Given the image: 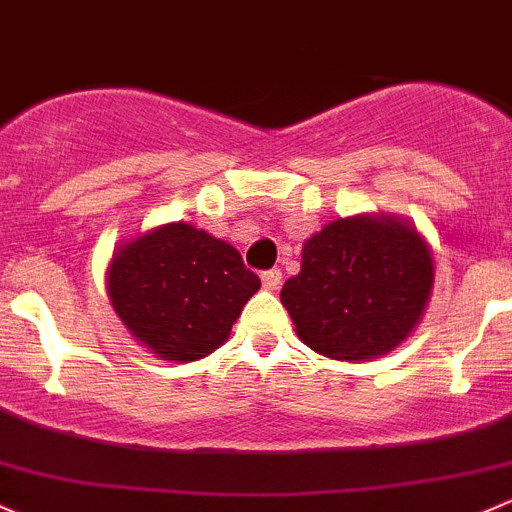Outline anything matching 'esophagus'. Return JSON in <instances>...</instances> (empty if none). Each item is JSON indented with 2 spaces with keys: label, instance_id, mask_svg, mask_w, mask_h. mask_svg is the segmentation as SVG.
<instances>
[{
  "label": "esophagus",
  "instance_id": "34e87169",
  "mask_svg": "<svg viewBox=\"0 0 512 512\" xmlns=\"http://www.w3.org/2000/svg\"><path fill=\"white\" fill-rule=\"evenodd\" d=\"M281 281H283V273L278 271V268H268V271L261 273V283L266 291H276V288L281 286Z\"/></svg>",
  "mask_w": 512,
  "mask_h": 512
}]
</instances>
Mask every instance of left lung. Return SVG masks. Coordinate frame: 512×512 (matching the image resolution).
Returning <instances> with one entry per match:
<instances>
[{
  "instance_id": "1",
  "label": "left lung",
  "mask_w": 512,
  "mask_h": 512,
  "mask_svg": "<svg viewBox=\"0 0 512 512\" xmlns=\"http://www.w3.org/2000/svg\"><path fill=\"white\" fill-rule=\"evenodd\" d=\"M434 263L412 226L394 219H337L305 241L303 266L281 303L310 350L333 360H370L419 323Z\"/></svg>"
}]
</instances>
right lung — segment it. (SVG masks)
Returning <instances> with one entry per match:
<instances>
[{"label": "right lung", "instance_id": "1", "mask_svg": "<svg viewBox=\"0 0 512 512\" xmlns=\"http://www.w3.org/2000/svg\"><path fill=\"white\" fill-rule=\"evenodd\" d=\"M261 288L234 246L189 224L138 236L113 256L108 293L142 345L165 360L207 357Z\"/></svg>", "mask_w": 512, "mask_h": 512}]
</instances>
